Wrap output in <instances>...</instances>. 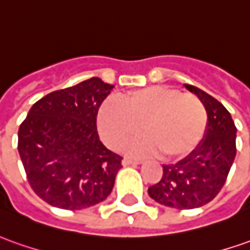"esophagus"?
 <instances>
[{
	"label": "esophagus",
	"instance_id": "esophagus-1",
	"mask_svg": "<svg viewBox=\"0 0 250 250\" xmlns=\"http://www.w3.org/2000/svg\"><path fill=\"white\" fill-rule=\"evenodd\" d=\"M140 161H132V159H129V158H125L124 161H122V165L124 166H129V165H139Z\"/></svg>",
	"mask_w": 250,
	"mask_h": 250
}]
</instances>
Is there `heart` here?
Listing matches in <instances>:
<instances>
[{
  "mask_svg": "<svg viewBox=\"0 0 250 250\" xmlns=\"http://www.w3.org/2000/svg\"><path fill=\"white\" fill-rule=\"evenodd\" d=\"M103 140L113 149L143 135L148 140L132 147V154L159 152L162 159H178L190 154L208 128V113L200 98L166 85L129 91L120 106L104 103L98 114Z\"/></svg>",
  "mask_w": 250,
  "mask_h": 250,
  "instance_id": "heart-1",
  "label": "heart"
}]
</instances>
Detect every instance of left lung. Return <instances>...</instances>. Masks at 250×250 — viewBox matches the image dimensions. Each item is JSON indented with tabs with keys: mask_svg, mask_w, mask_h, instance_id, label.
I'll list each match as a JSON object with an SVG mask.
<instances>
[{
	"mask_svg": "<svg viewBox=\"0 0 250 250\" xmlns=\"http://www.w3.org/2000/svg\"><path fill=\"white\" fill-rule=\"evenodd\" d=\"M185 87L207 107V132L187 158L163 165L162 178L148 188L151 199L177 209H193L214 200L226 182L237 152V128L227 108L203 89L189 84Z\"/></svg>",
	"mask_w": 250,
	"mask_h": 250,
	"instance_id": "left-lung-1",
	"label": "left lung"
}]
</instances>
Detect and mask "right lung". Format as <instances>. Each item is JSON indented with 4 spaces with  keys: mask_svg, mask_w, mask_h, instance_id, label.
<instances>
[{
    "mask_svg": "<svg viewBox=\"0 0 250 250\" xmlns=\"http://www.w3.org/2000/svg\"><path fill=\"white\" fill-rule=\"evenodd\" d=\"M114 85L92 77L43 96L19 128L32 190L50 206L83 209L111 193L122 158L99 140L96 115Z\"/></svg>",
    "mask_w": 250,
    "mask_h": 250,
    "instance_id": "right-lung-1",
    "label": "right lung"
}]
</instances>
